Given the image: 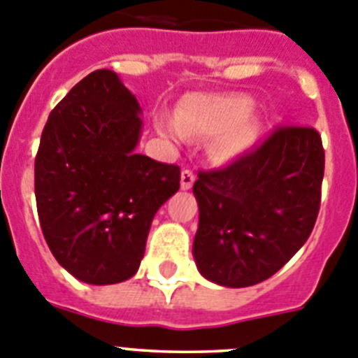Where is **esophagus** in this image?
Here are the masks:
<instances>
[{
	"instance_id": "esophagus-1",
	"label": "esophagus",
	"mask_w": 358,
	"mask_h": 358,
	"mask_svg": "<svg viewBox=\"0 0 358 358\" xmlns=\"http://www.w3.org/2000/svg\"><path fill=\"white\" fill-rule=\"evenodd\" d=\"M194 180H196L194 173L189 171V169H183L182 176H180V185H182L183 191H187V189H191L192 183H194Z\"/></svg>"
}]
</instances>
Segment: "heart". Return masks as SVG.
I'll return each instance as SVG.
<instances>
[{"label": "heart", "instance_id": "b5f03b06", "mask_svg": "<svg viewBox=\"0 0 358 358\" xmlns=\"http://www.w3.org/2000/svg\"><path fill=\"white\" fill-rule=\"evenodd\" d=\"M250 110L251 101L243 96H194L178 108L175 119L160 115L157 128L171 139H194L223 131L215 141V153L235 157L255 139V127L244 119Z\"/></svg>", "mask_w": 358, "mask_h": 358}]
</instances>
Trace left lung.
<instances>
[{"label": "left lung", "mask_w": 358, "mask_h": 358, "mask_svg": "<svg viewBox=\"0 0 358 358\" xmlns=\"http://www.w3.org/2000/svg\"><path fill=\"white\" fill-rule=\"evenodd\" d=\"M324 150L310 127H278L262 143L194 182L199 223L192 255L224 287H250L307 243L321 205Z\"/></svg>", "instance_id": "8db88e82"}]
</instances>
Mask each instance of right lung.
Segmentation results:
<instances>
[{"label":"right lung","mask_w":358,"mask_h":358,"mask_svg":"<svg viewBox=\"0 0 358 358\" xmlns=\"http://www.w3.org/2000/svg\"><path fill=\"white\" fill-rule=\"evenodd\" d=\"M135 96L108 69L76 83L51 110L35 157L44 239L75 278H131L151 221L180 189V167L135 153L143 119Z\"/></svg>","instance_id":"obj_1"}]
</instances>
